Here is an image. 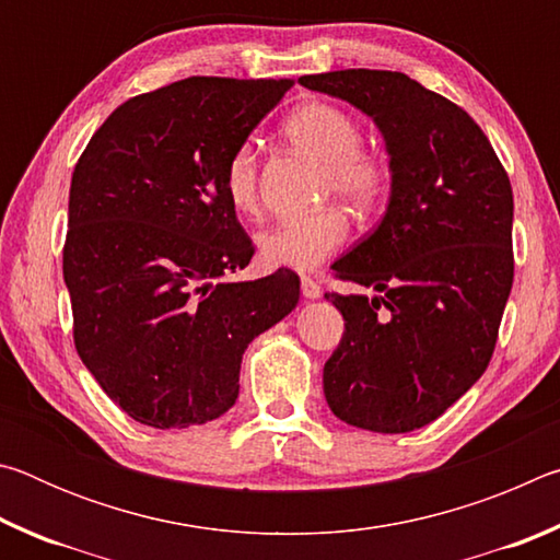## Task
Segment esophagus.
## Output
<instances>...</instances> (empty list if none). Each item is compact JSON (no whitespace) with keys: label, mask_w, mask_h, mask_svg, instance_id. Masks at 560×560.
<instances>
[{"label":"esophagus","mask_w":560,"mask_h":560,"mask_svg":"<svg viewBox=\"0 0 560 560\" xmlns=\"http://www.w3.org/2000/svg\"><path fill=\"white\" fill-rule=\"evenodd\" d=\"M301 293H303V299H308V301H314V299H320V283L316 281V279H311V277H303L301 279Z\"/></svg>","instance_id":"esophagus-1"}]
</instances>
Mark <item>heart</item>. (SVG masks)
<instances>
[{
	"label": "heart",
	"instance_id": "1",
	"mask_svg": "<svg viewBox=\"0 0 560 560\" xmlns=\"http://www.w3.org/2000/svg\"><path fill=\"white\" fill-rule=\"evenodd\" d=\"M289 143L324 165L320 192L336 195L355 210H371L387 189L385 160L360 145L353 116L330 103H303L283 120ZM224 192L236 212L249 214L259 205V163L254 143L232 150L224 165ZM348 236V220L336 207H324L299 220H283L259 234V254L273 269H316Z\"/></svg>",
	"mask_w": 560,
	"mask_h": 560
}]
</instances>
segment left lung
<instances>
[{
	"label": "left lung",
	"instance_id": "obj_1",
	"mask_svg": "<svg viewBox=\"0 0 560 560\" xmlns=\"http://www.w3.org/2000/svg\"><path fill=\"white\" fill-rule=\"evenodd\" d=\"M301 86L371 116L390 158V200L373 234L334 264L375 291L326 293L346 330L324 393L360 430H420L487 371L514 283V195L504 165L457 103L400 71L301 75Z\"/></svg>",
	"mask_w": 560,
	"mask_h": 560
}]
</instances>
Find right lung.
Returning <instances> with one entry per match:
<instances>
[{
    "label": "right lung",
    "mask_w": 560,
    "mask_h": 560,
    "mask_svg": "<svg viewBox=\"0 0 560 560\" xmlns=\"http://www.w3.org/2000/svg\"><path fill=\"white\" fill-rule=\"evenodd\" d=\"M291 79L192 75L122 103L69 192L63 281L73 343L113 402L158 430L205 424L240 395L246 346L289 316L301 281H230L254 257L224 165Z\"/></svg>",
    "instance_id": "right-lung-1"
}]
</instances>
